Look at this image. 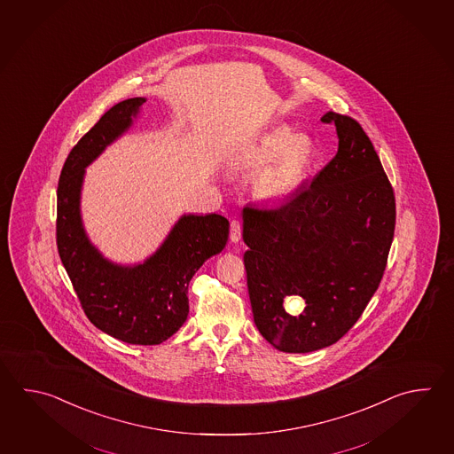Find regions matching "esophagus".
Listing matches in <instances>:
<instances>
[{"label":"esophagus","mask_w":454,"mask_h":454,"mask_svg":"<svg viewBox=\"0 0 454 454\" xmlns=\"http://www.w3.org/2000/svg\"><path fill=\"white\" fill-rule=\"evenodd\" d=\"M240 236H242V226H240V223L238 220H232L231 231H230L231 242H239Z\"/></svg>","instance_id":"esophagus-1"}]
</instances>
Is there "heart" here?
I'll return each instance as SVG.
<instances>
[{"instance_id":"1","label":"heart","mask_w":454,"mask_h":454,"mask_svg":"<svg viewBox=\"0 0 454 454\" xmlns=\"http://www.w3.org/2000/svg\"><path fill=\"white\" fill-rule=\"evenodd\" d=\"M313 145L303 135H292L286 127L271 129L247 149L242 165L248 170L267 168L258 176L255 191L268 200L291 197L309 175Z\"/></svg>"}]
</instances>
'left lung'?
<instances>
[{"instance_id":"8db88e82","label":"left lung","mask_w":454,"mask_h":454,"mask_svg":"<svg viewBox=\"0 0 454 454\" xmlns=\"http://www.w3.org/2000/svg\"><path fill=\"white\" fill-rule=\"evenodd\" d=\"M334 159L276 208L242 212L248 297L260 334L278 350L309 353L342 339L384 276L395 232V194L364 129L327 112ZM303 299L300 316L285 311Z\"/></svg>"}]
</instances>
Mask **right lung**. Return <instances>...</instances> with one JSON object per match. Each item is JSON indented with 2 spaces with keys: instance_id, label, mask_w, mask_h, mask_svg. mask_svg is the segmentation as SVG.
I'll return each instance as SVG.
<instances>
[{
  "instance_id": "add662e5",
  "label": "right lung",
  "mask_w": 454,
  "mask_h": 454,
  "mask_svg": "<svg viewBox=\"0 0 454 454\" xmlns=\"http://www.w3.org/2000/svg\"><path fill=\"white\" fill-rule=\"evenodd\" d=\"M145 103L131 98L106 112L70 151L58 184V250L80 305L98 329L131 345L162 343L184 325L189 281L230 234L222 215H183L154 255L133 266L112 263L88 239L80 215L85 168L131 127Z\"/></svg>"
}]
</instances>
